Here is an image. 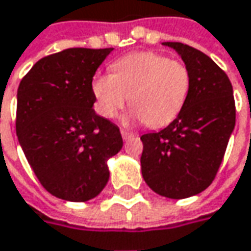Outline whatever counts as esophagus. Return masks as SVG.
I'll list each match as a JSON object with an SVG mask.
<instances>
[{"instance_id": "1", "label": "esophagus", "mask_w": 251, "mask_h": 251, "mask_svg": "<svg viewBox=\"0 0 251 251\" xmlns=\"http://www.w3.org/2000/svg\"><path fill=\"white\" fill-rule=\"evenodd\" d=\"M121 133H122V138H124V140H127V139H130V138H133V136H136L133 132H129V130H125V129H122V130H121Z\"/></svg>"}]
</instances>
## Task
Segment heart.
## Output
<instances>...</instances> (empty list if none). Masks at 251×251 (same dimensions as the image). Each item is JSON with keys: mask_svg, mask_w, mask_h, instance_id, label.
I'll use <instances>...</instances> for the list:
<instances>
[{"mask_svg": "<svg viewBox=\"0 0 251 251\" xmlns=\"http://www.w3.org/2000/svg\"><path fill=\"white\" fill-rule=\"evenodd\" d=\"M190 85V71L182 61L157 52H135L116 61L112 74L96 76L92 91L103 118H115L129 98L132 118L160 127L182 112Z\"/></svg>", "mask_w": 251, "mask_h": 251, "instance_id": "1", "label": "heart"}]
</instances>
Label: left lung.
<instances>
[{"label": "left lung", "instance_id": "8db88e82", "mask_svg": "<svg viewBox=\"0 0 251 251\" xmlns=\"http://www.w3.org/2000/svg\"><path fill=\"white\" fill-rule=\"evenodd\" d=\"M189 67L192 85L177 118L155 133L140 136L142 175L160 196L186 199L214 180L236 124L233 88L226 72L199 50L163 42Z\"/></svg>", "mask_w": 251, "mask_h": 251}]
</instances>
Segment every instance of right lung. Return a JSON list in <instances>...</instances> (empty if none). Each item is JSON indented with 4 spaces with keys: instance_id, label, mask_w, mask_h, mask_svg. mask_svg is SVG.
<instances>
[{
    "instance_id": "obj_1",
    "label": "right lung",
    "mask_w": 251,
    "mask_h": 251,
    "mask_svg": "<svg viewBox=\"0 0 251 251\" xmlns=\"http://www.w3.org/2000/svg\"><path fill=\"white\" fill-rule=\"evenodd\" d=\"M113 48H69L39 59L17 94V136L39 183L52 196L86 201L108 183L106 160L124 140L98 116L92 79Z\"/></svg>"
}]
</instances>
